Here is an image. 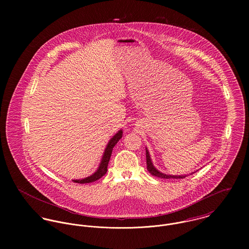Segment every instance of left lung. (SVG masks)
Wrapping results in <instances>:
<instances>
[{
	"label": "left lung",
	"instance_id": "obj_1",
	"mask_svg": "<svg viewBox=\"0 0 249 249\" xmlns=\"http://www.w3.org/2000/svg\"><path fill=\"white\" fill-rule=\"evenodd\" d=\"M145 157H146V169H147V171L150 173L151 176L156 177V178H166V179H169V178H186V176H168V175H164V174L158 172V171L153 167V165H152V163H151V160H150V157H149V154H148L147 149H145Z\"/></svg>",
	"mask_w": 249,
	"mask_h": 249
}]
</instances>
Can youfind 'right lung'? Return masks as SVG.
Returning a JSON list of instances; mask_svg holds the SVG:
<instances>
[{
  "label": "right lung",
  "mask_w": 249,
  "mask_h": 249,
  "mask_svg": "<svg viewBox=\"0 0 249 249\" xmlns=\"http://www.w3.org/2000/svg\"><path fill=\"white\" fill-rule=\"evenodd\" d=\"M122 135H123V131L120 130L117 134H115V136H113V138L109 141L108 144H107V148L105 150V154L103 156V159H102V162L100 164V167L98 169V171L92 175L91 177H88V178H84V179H78V180H73V182L75 183H80V184H84V183H90V182H94L96 180H99L100 178H103L107 172V166H108V163H109V160H110V157H111V154H112V150H113V147L116 145V143L119 142V140L122 138Z\"/></svg>",
  "instance_id": "right-lung-1"
}]
</instances>
